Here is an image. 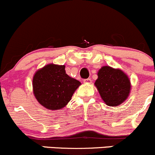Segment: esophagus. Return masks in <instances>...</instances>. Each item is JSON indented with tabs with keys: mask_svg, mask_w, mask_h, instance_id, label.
<instances>
[{
	"mask_svg": "<svg viewBox=\"0 0 155 155\" xmlns=\"http://www.w3.org/2000/svg\"><path fill=\"white\" fill-rule=\"evenodd\" d=\"M84 83L85 84H90L92 82V80L90 79H84Z\"/></svg>",
	"mask_w": 155,
	"mask_h": 155,
	"instance_id": "1",
	"label": "esophagus"
}]
</instances>
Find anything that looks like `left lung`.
I'll return each instance as SVG.
<instances>
[{
    "mask_svg": "<svg viewBox=\"0 0 155 155\" xmlns=\"http://www.w3.org/2000/svg\"><path fill=\"white\" fill-rule=\"evenodd\" d=\"M95 85L102 100L109 106H117L127 98L130 92V81L120 69L103 66L97 72Z\"/></svg>",
    "mask_w": 155,
    "mask_h": 155,
    "instance_id": "left-lung-1",
    "label": "left lung"
}]
</instances>
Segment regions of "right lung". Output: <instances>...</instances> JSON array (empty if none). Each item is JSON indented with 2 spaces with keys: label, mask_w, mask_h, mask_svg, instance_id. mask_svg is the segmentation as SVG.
I'll return each mask as SVG.
<instances>
[{
  "label": "right lung",
  "mask_w": 155,
  "mask_h": 155,
  "mask_svg": "<svg viewBox=\"0 0 155 155\" xmlns=\"http://www.w3.org/2000/svg\"><path fill=\"white\" fill-rule=\"evenodd\" d=\"M65 65L48 64L35 72L33 91L41 105L49 110H59L71 101L81 82L65 74Z\"/></svg>",
  "instance_id": "right-lung-1"
}]
</instances>
